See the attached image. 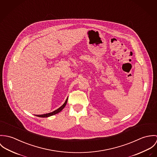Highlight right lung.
I'll list each match as a JSON object with an SVG mask.
<instances>
[{"label":"right lung","instance_id":"right-lung-1","mask_svg":"<svg viewBox=\"0 0 157 157\" xmlns=\"http://www.w3.org/2000/svg\"><path fill=\"white\" fill-rule=\"evenodd\" d=\"M67 100H68V98H67V99L66 100L65 102L64 103V104L62 106H61L59 108H58L57 109L53 111L51 113H47V114H41V115H36V116L37 117H50V116H53L57 113H59V112H61L63 109L65 107V106L67 104Z\"/></svg>","mask_w":157,"mask_h":157}]
</instances>
